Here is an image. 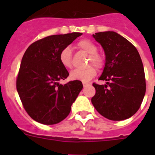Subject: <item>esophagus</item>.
I'll return each instance as SVG.
<instances>
[{"label":"esophagus","mask_w":155,"mask_h":155,"mask_svg":"<svg viewBox=\"0 0 155 155\" xmlns=\"http://www.w3.org/2000/svg\"><path fill=\"white\" fill-rule=\"evenodd\" d=\"M89 85H90V84H89V83H85V82H83V87H84L88 86Z\"/></svg>","instance_id":"esophagus-1"}]
</instances>
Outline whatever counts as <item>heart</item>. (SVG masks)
I'll return each mask as SVG.
<instances>
[{
    "label": "heart",
    "instance_id": "obj_1",
    "mask_svg": "<svg viewBox=\"0 0 155 155\" xmlns=\"http://www.w3.org/2000/svg\"><path fill=\"white\" fill-rule=\"evenodd\" d=\"M77 46L82 51L89 54V59L87 64H93L96 68H101L104 64V59L102 56L97 53V47L92 41L89 40H82L77 43ZM59 60L64 68L70 69L73 66L72 63V51L70 47H65L61 51L59 54ZM97 74V70L94 67L90 66L88 68L81 70L75 69L70 72V78L72 80L82 81L86 82L90 81Z\"/></svg>",
    "mask_w": 155,
    "mask_h": 155
}]
</instances>
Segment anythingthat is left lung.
<instances>
[{
  "instance_id": "8db88e82",
  "label": "left lung",
  "mask_w": 155,
  "mask_h": 155,
  "mask_svg": "<svg viewBox=\"0 0 155 155\" xmlns=\"http://www.w3.org/2000/svg\"><path fill=\"white\" fill-rule=\"evenodd\" d=\"M93 37L105 53V66L100 80L93 84L96 94L91 103L98 112L112 121L130 118L138 111L145 94L143 62L135 46L114 31L95 33Z\"/></svg>"
}]
</instances>
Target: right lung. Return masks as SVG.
<instances>
[{"mask_svg": "<svg viewBox=\"0 0 155 155\" xmlns=\"http://www.w3.org/2000/svg\"><path fill=\"white\" fill-rule=\"evenodd\" d=\"M82 33L51 35L34 42L25 52L16 80V88L28 114L43 124L63 121L71 110L83 85L81 81L59 84L69 76L59 54Z\"/></svg>", "mask_w": 155, "mask_h": 155, "instance_id": "obj_1", "label": "right lung"}]
</instances>
